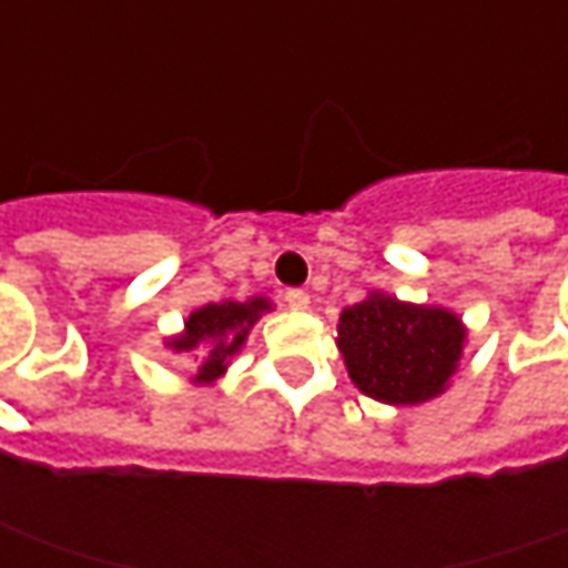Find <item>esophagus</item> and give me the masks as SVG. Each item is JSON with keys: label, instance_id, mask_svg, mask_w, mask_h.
Returning <instances> with one entry per match:
<instances>
[{"label": "esophagus", "instance_id": "esophagus-1", "mask_svg": "<svg viewBox=\"0 0 568 568\" xmlns=\"http://www.w3.org/2000/svg\"><path fill=\"white\" fill-rule=\"evenodd\" d=\"M285 304H288L292 311H307V307H311V292H304V288H288V292H285Z\"/></svg>", "mask_w": 568, "mask_h": 568}]
</instances>
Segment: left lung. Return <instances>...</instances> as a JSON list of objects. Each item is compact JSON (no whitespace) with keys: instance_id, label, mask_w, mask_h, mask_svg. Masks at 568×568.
<instances>
[{"instance_id":"obj_1","label":"left lung","mask_w":568,"mask_h":568,"mask_svg":"<svg viewBox=\"0 0 568 568\" xmlns=\"http://www.w3.org/2000/svg\"><path fill=\"white\" fill-rule=\"evenodd\" d=\"M336 345L352 383L386 405H420L437 399L459 374L468 326L440 304L402 302L389 292L339 314Z\"/></svg>"}]
</instances>
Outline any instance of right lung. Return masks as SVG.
I'll list each match as a JSON object with an SVG mask.
<instances>
[{
    "instance_id": "1",
    "label": "right lung",
    "mask_w": 568,
    "mask_h": 568,
    "mask_svg": "<svg viewBox=\"0 0 568 568\" xmlns=\"http://www.w3.org/2000/svg\"><path fill=\"white\" fill-rule=\"evenodd\" d=\"M273 311L264 295H251L247 302H210L185 317L182 333L166 336L163 345L175 355H194V386H213L229 371L232 358L245 348L254 323Z\"/></svg>"
}]
</instances>
